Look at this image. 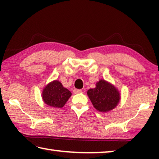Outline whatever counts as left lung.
<instances>
[{
  "mask_svg": "<svg viewBox=\"0 0 159 159\" xmlns=\"http://www.w3.org/2000/svg\"><path fill=\"white\" fill-rule=\"evenodd\" d=\"M71 96V93L57 80L45 86L42 93V98L45 104L57 108L63 107Z\"/></svg>",
  "mask_w": 159,
  "mask_h": 159,
  "instance_id": "8db88e82",
  "label": "left lung"
}]
</instances>
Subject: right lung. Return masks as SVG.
Listing matches in <instances>:
<instances>
[{"label": "right lung", "mask_w": 159, "mask_h": 159, "mask_svg": "<svg viewBox=\"0 0 159 159\" xmlns=\"http://www.w3.org/2000/svg\"><path fill=\"white\" fill-rule=\"evenodd\" d=\"M88 95L95 108L105 112L115 108L120 99L116 88L104 80H100L95 88L88 91Z\"/></svg>", "instance_id": "add662e5"}]
</instances>
